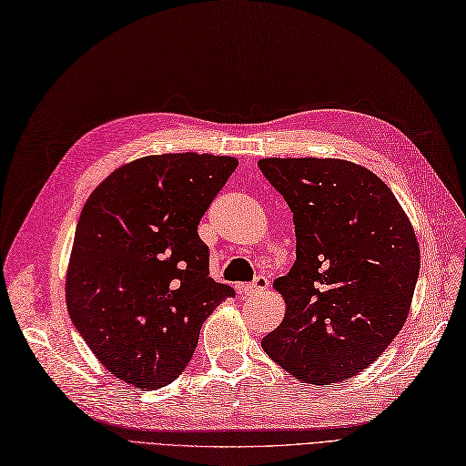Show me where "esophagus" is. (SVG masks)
Wrapping results in <instances>:
<instances>
[{
  "label": "esophagus",
  "mask_w": 466,
  "mask_h": 466,
  "mask_svg": "<svg viewBox=\"0 0 466 466\" xmlns=\"http://www.w3.org/2000/svg\"><path fill=\"white\" fill-rule=\"evenodd\" d=\"M268 285H269L268 278H266V276H258V278H256L252 283H247V285H243V291H245V295L252 297V295H258V293L266 291Z\"/></svg>",
  "instance_id": "34e87169"
}]
</instances>
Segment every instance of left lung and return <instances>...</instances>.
<instances>
[{"instance_id":"obj_1","label":"left lung","mask_w":466,"mask_h":466,"mask_svg":"<svg viewBox=\"0 0 466 466\" xmlns=\"http://www.w3.org/2000/svg\"><path fill=\"white\" fill-rule=\"evenodd\" d=\"M293 212L297 260L274 281L287 302L262 347L304 383L357 376L395 339L409 316L420 248L390 187L345 159L258 162Z\"/></svg>"}]
</instances>
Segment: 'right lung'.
Masks as SVG:
<instances>
[{
  "instance_id": "right-lung-1",
  "label": "right lung",
  "mask_w": 466,
  "mask_h": 466,
  "mask_svg": "<svg viewBox=\"0 0 466 466\" xmlns=\"http://www.w3.org/2000/svg\"><path fill=\"white\" fill-rule=\"evenodd\" d=\"M237 164L195 152L140 157L111 173L78 218L71 322L111 374L140 390L179 378L204 319L233 295L210 278L198 223Z\"/></svg>"
}]
</instances>
